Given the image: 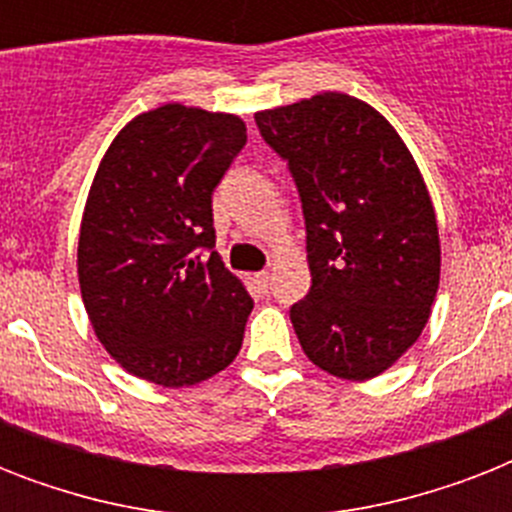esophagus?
I'll return each instance as SVG.
<instances>
[{"mask_svg":"<svg viewBox=\"0 0 512 512\" xmlns=\"http://www.w3.org/2000/svg\"><path fill=\"white\" fill-rule=\"evenodd\" d=\"M271 273L268 271H260V273H255V276H252V284H257V287L263 289V292H268V287H271Z\"/></svg>","mask_w":512,"mask_h":512,"instance_id":"34e87169","label":"esophagus"}]
</instances>
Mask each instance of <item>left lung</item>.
Listing matches in <instances>:
<instances>
[{
  "label": "left lung",
  "mask_w": 512,
  "mask_h": 512,
  "mask_svg": "<svg viewBox=\"0 0 512 512\" xmlns=\"http://www.w3.org/2000/svg\"><path fill=\"white\" fill-rule=\"evenodd\" d=\"M289 162L305 215L311 292L289 319L305 356L372 380L412 348L441 279L436 209L393 124L345 92L257 111Z\"/></svg>",
  "instance_id": "8db88e82"
}]
</instances>
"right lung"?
I'll return each instance as SVG.
<instances>
[{
  "instance_id": "1",
  "label": "right lung",
  "mask_w": 512,
  "mask_h": 512,
  "mask_svg": "<svg viewBox=\"0 0 512 512\" xmlns=\"http://www.w3.org/2000/svg\"><path fill=\"white\" fill-rule=\"evenodd\" d=\"M244 143L236 114L167 103L124 124L95 172L79 289L103 348L140 380L188 388L239 356L252 297L212 249V191Z\"/></svg>"
}]
</instances>
